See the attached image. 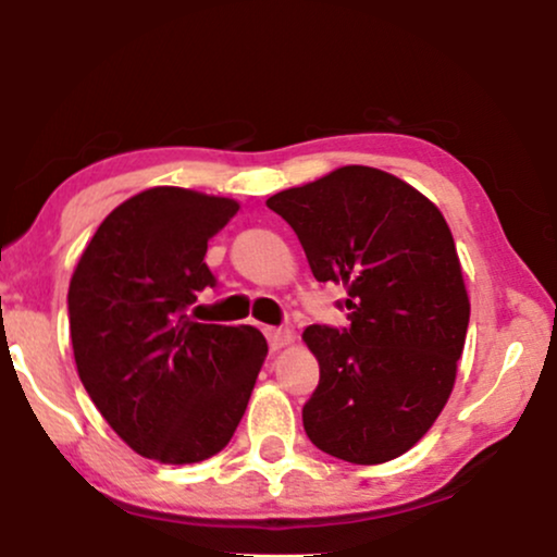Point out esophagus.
<instances>
[{
  "mask_svg": "<svg viewBox=\"0 0 557 557\" xmlns=\"http://www.w3.org/2000/svg\"><path fill=\"white\" fill-rule=\"evenodd\" d=\"M264 335H267V341H270L272 350L285 348V345H290L293 337H296L293 335V330H287V327H267Z\"/></svg>",
  "mask_w": 557,
  "mask_h": 557,
  "instance_id": "1",
  "label": "esophagus"
}]
</instances>
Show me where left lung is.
<instances>
[{
	"label": "left lung",
	"instance_id": "1",
	"mask_svg": "<svg viewBox=\"0 0 557 557\" xmlns=\"http://www.w3.org/2000/svg\"><path fill=\"white\" fill-rule=\"evenodd\" d=\"M319 283L343 285L350 327L311 324L319 385L304 430L319 450L374 466L411 450L456 385L469 293L443 212L389 172L348 164L267 198Z\"/></svg>",
	"mask_w": 557,
	"mask_h": 557
}]
</instances>
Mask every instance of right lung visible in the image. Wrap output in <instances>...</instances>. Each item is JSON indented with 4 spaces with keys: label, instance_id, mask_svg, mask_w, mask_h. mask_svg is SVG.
<instances>
[{
    "label": "right lung",
    "instance_id": "obj_1",
    "mask_svg": "<svg viewBox=\"0 0 557 557\" xmlns=\"http://www.w3.org/2000/svg\"><path fill=\"white\" fill-rule=\"evenodd\" d=\"M238 201L188 188L140 190L101 222L67 290L75 367L101 417L138 456L198 463L230 443L257 385V327L188 317L214 287L207 243Z\"/></svg>",
    "mask_w": 557,
    "mask_h": 557
}]
</instances>
